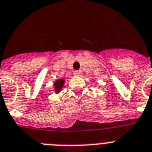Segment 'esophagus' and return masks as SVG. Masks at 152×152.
I'll return each mask as SVG.
<instances>
[{
    "instance_id": "1",
    "label": "esophagus",
    "mask_w": 152,
    "mask_h": 152,
    "mask_svg": "<svg viewBox=\"0 0 152 152\" xmlns=\"http://www.w3.org/2000/svg\"><path fill=\"white\" fill-rule=\"evenodd\" d=\"M81 74V71H74V75H75V76H80Z\"/></svg>"
}]
</instances>
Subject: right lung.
Returning a JSON list of instances; mask_svg holds the SVG:
<instances>
[{"label": "right lung", "mask_w": 152, "mask_h": 152, "mask_svg": "<svg viewBox=\"0 0 152 152\" xmlns=\"http://www.w3.org/2000/svg\"><path fill=\"white\" fill-rule=\"evenodd\" d=\"M64 79H57L56 81H55L54 85V89L56 93H59L61 90L62 89V88L64 87Z\"/></svg>", "instance_id": "1"}]
</instances>
